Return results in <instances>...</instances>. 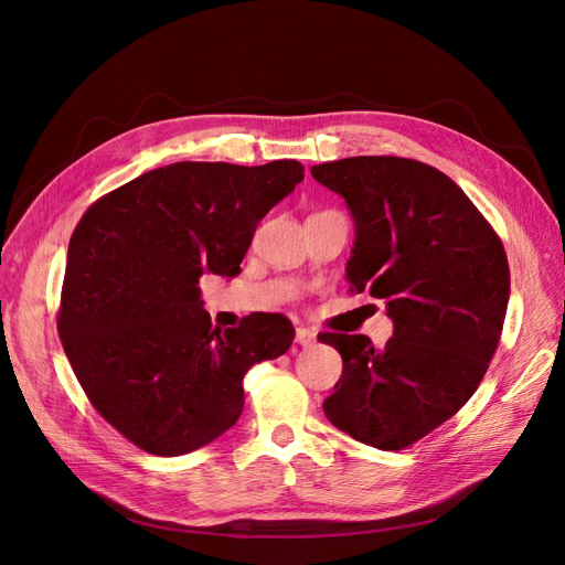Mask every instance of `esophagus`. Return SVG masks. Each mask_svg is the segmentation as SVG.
Segmentation results:
<instances>
[{
    "mask_svg": "<svg viewBox=\"0 0 565 565\" xmlns=\"http://www.w3.org/2000/svg\"><path fill=\"white\" fill-rule=\"evenodd\" d=\"M297 344L299 347L316 344V332L309 330V328H297Z\"/></svg>",
    "mask_w": 565,
    "mask_h": 565,
    "instance_id": "1",
    "label": "esophagus"
}]
</instances>
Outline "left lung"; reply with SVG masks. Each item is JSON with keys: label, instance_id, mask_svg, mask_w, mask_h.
I'll list each match as a JSON object with an SVG mask.
<instances>
[{"label": "left lung", "instance_id": "obj_1", "mask_svg": "<svg viewBox=\"0 0 565 565\" xmlns=\"http://www.w3.org/2000/svg\"><path fill=\"white\" fill-rule=\"evenodd\" d=\"M347 200L355 243L351 292L386 303L393 337L322 332L344 370L322 409L337 429L403 450L448 422L481 384L509 301L502 241L465 191L436 167L358 156L311 167Z\"/></svg>", "mask_w": 565, "mask_h": 565}]
</instances>
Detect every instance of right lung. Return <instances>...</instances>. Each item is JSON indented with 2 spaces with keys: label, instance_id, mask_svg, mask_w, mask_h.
<instances>
[{
  "label": "right lung",
  "instance_id": "add662e5",
  "mask_svg": "<svg viewBox=\"0 0 565 565\" xmlns=\"http://www.w3.org/2000/svg\"><path fill=\"white\" fill-rule=\"evenodd\" d=\"M303 181L297 160L174 162L84 212L67 245L58 334L87 398L150 455L207 446L237 422L252 365L292 347L280 313L212 328L204 273L235 278L259 221Z\"/></svg>",
  "mask_w": 565,
  "mask_h": 565
}]
</instances>
